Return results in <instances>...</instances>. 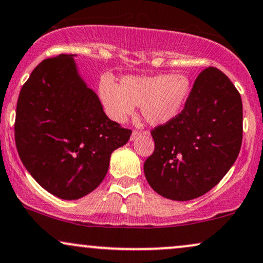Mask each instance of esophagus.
I'll use <instances>...</instances> for the list:
<instances>
[{"mask_svg":"<svg viewBox=\"0 0 263 263\" xmlns=\"http://www.w3.org/2000/svg\"><path fill=\"white\" fill-rule=\"evenodd\" d=\"M141 136H142L141 131H134V132H132V135H131V141H136L137 138H140Z\"/></svg>","mask_w":263,"mask_h":263,"instance_id":"obj_1","label":"esophagus"}]
</instances>
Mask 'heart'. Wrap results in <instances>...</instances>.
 Returning a JSON list of instances; mask_svg holds the SVG:
<instances>
[{"label":"heart","mask_w":263,"mask_h":263,"mask_svg":"<svg viewBox=\"0 0 263 263\" xmlns=\"http://www.w3.org/2000/svg\"><path fill=\"white\" fill-rule=\"evenodd\" d=\"M191 83L185 74L125 76L116 85L109 78L99 83V97L107 115L123 122L141 106L151 125H165L179 116L190 96Z\"/></svg>","instance_id":"heart-1"}]
</instances>
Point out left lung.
I'll use <instances>...</instances> for the list:
<instances>
[{
	"label": "left lung",
	"mask_w": 263,
	"mask_h": 263,
	"mask_svg": "<svg viewBox=\"0 0 263 263\" xmlns=\"http://www.w3.org/2000/svg\"><path fill=\"white\" fill-rule=\"evenodd\" d=\"M151 134L156 148L143 166L151 187L169 200H194L213 189L239 156L241 97L222 71L205 68L178 118Z\"/></svg>",
	"instance_id": "1"
}]
</instances>
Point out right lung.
I'll list each match as a JSON object with an SVG mask.
<instances>
[{"label": "right lung", "mask_w": 263, "mask_h": 263, "mask_svg": "<svg viewBox=\"0 0 263 263\" xmlns=\"http://www.w3.org/2000/svg\"><path fill=\"white\" fill-rule=\"evenodd\" d=\"M76 55L44 60L22 87L14 138L22 163L47 192L78 200L100 185L110 157L132 131L105 115Z\"/></svg>", "instance_id": "1"}]
</instances>
